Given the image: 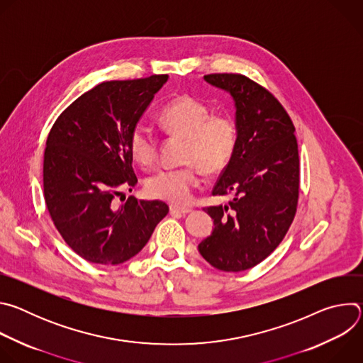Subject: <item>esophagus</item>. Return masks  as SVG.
Returning a JSON list of instances; mask_svg holds the SVG:
<instances>
[{
	"label": "esophagus",
	"mask_w": 363,
	"mask_h": 363,
	"mask_svg": "<svg viewBox=\"0 0 363 363\" xmlns=\"http://www.w3.org/2000/svg\"><path fill=\"white\" fill-rule=\"evenodd\" d=\"M169 210L172 214H188L191 213L189 206H181V205H171Z\"/></svg>",
	"instance_id": "34e87169"
}]
</instances>
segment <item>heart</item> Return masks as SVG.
I'll return each mask as SVG.
<instances>
[{"mask_svg": "<svg viewBox=\"0 0 363 363\" xmlns=\"http://www.w3.org/2000/svg\"><path fill=\"white\" fill-rule=\"evenodd\" d=\"M160 125L167 135L184 139L181 161L185 165L153 174L146 181V191L153 198L185 203L199 184L198 171L216 175L228 165L237 145V125L227 115H213L206 103L189 94L164 106ZM129 147L143 168H150L158 160V139L143 125L132 129Z\"/></svg>", "mask_w": 363, "mask_h": 363, "instance_id": "heart-1", "label": "heart"}]
</instances>
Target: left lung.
I'll list each match as a JSON object with an SVG mask.
<instances>
[{
    "mask_svg": "<svg viewBox=\"0 0 363 363\" xmlns=\"http://www.w3.org/2000/svg\"><path fill=\"white\" fill-rule=\"evenodd\" d=\"M203 79L231 94L237 145L213 189L233 198L203 208L214 230L198 250L213 267L235 273L267 258L293 223L300 179L296 129L281 103L251 79L237 73Z\"/></svg>",
    "mask_w": 363,
    "mask_h": 363,
    "instance_id": "left-lung-1",
    "label": "left lung"
}]
</instances>
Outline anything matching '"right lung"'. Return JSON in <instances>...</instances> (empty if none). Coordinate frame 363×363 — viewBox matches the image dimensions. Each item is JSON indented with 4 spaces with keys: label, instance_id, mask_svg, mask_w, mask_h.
Listing matches in <instances>:
<instances>
[{
    "label": "right lung",
    "instance_id": "add662e5",
    "mask_svg": "<svg viewBox=\"0 0 363 363\" xmlns=\"http://www.w3.org/2000/svg\"><path fill=\"white\" fill-rule=\"evenodd\" d=\"M168 74L103 82L76 99L51 128L43 186L48 214L89 263L116 266L136 255L168 214L162 201L116 195L138 184L129 136Z\"/></svg>",
    "mask_w": 363,
    "mask_h": 363
}]
</instances>
